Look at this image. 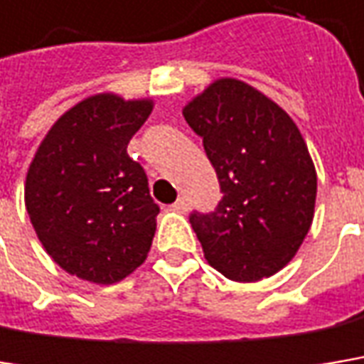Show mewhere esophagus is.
Wrapping results in <instances>:
<instances>
[{
  "label": "esophagus",
  "instance_id": "obj_1",
  "mask_svg": "<svg viewBox=\"0 0 364 364\" xmlns=\"http://www.w3.org/2000/svg\"><path fill=\"white\" fill-rule=\"evenodd\" d=\"M171 208H173L175 212H179V214H185V212L189 210V202H187V198H179Z\"/></svg>",
  "mask_w": 364,
  "mask_h": 364
}]
</instances>
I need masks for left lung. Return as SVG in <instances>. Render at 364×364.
I'll use <instances>...</instances> for the list:
<instances>
[{"label": "left lung", "instance_id": "obj_1", "mask_svg": "<svg viewBox=\"0 0 364 364\" xmlns=\"http://www.w3.org/2000/svg\"><path fill=\"white\" fill-rule=\"evenodd\" d=\"M183 117L203 139L225 193L214 212L189 216L208 264L237 282L276 274L315 214L317 173L296 123L237 77L214 80Z\"/></svg>", "mask_w": 364, "mask_h": 364}]
</instances>
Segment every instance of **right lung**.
Instances as JSON below:
<instances>
[{
	"mask_svg": "<svg viewBox=\"0 0 364 364\" xmlns=\"http://www.w3.org/2000/svg\"><path fill=\"white\" fill-rule=\"evenodd\" d=\"M152 107V98L113 92L84 98L36 148L24 183L26 212L45 251L72 276L115 284L148 257L161 208L127 144Z\"/></svg>",
	"mask_w": 364,
	"mask_h": 364,
	"instance_id": "add662e5",
	"label": "right lung"
}]
</instances>
